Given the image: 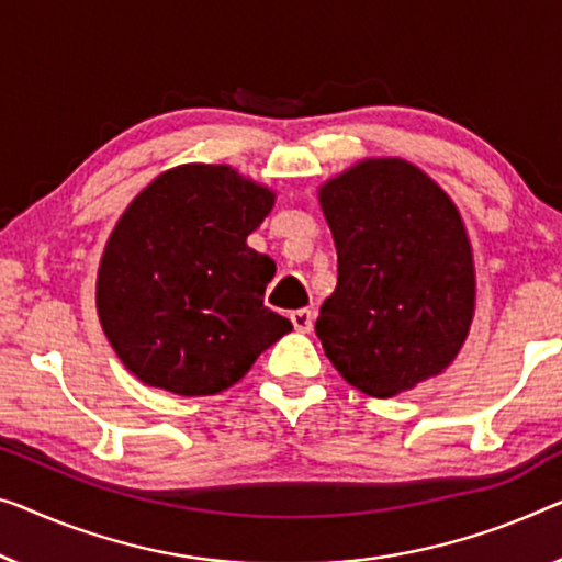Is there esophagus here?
Wrapping results in <instances>:
<instances>
[{
	"label": "esophagus",
	"mask_w": 562,
	"mask_h": 562,
	"mask_svg": "<svg viewBox=\"0 0 562 562\" xmlns=\"http://www.w3.org/2000/svg\"><path fill=\"white\" fill-rule=\"evenodd\" d=\"M290 321H292V325H295V330L310 333V330H313V323H315V313H313V310H307V307L292 310Z\"/></svg>",
	"instance_id": "obj_1"
}]
</instances>
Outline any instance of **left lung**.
I'll list each match as a JSON object with an SVG mask.
<instances>
[{
	"label": "left lung",
	"mask_w": 562,
	"mask_h": 562,
	"mask_svg": "<svg viewBox=\"0 0 562 562\" xmlns=\"http://www.w3.org/2000/svg\"><path fill=\"white\" fill-rule=\"evenodd\" d=\"M338 284L315 333L350 386L391 398L439 375L474 317V257L459 209L404 158H366L325 181Z\"/></svg>",
	"instance_id": "obj_1"
}]
</instances>
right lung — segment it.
Returning a JSON list of instances; mask_svg holds the SVG:
<instances>
[{
    "mask_svg": "<svg viewBox=\"0 0 562 562\" xmlns=\"http://www.w3.org/2000/svg\"><path fill=\"white\" fill-rule=\"evenodd\" d=\"M272 206L274 191L214 164L176 166L131 201L100 259L95 305L138 381L214 396L292 330L262 300L274 262L247 245Z\"/></svg>",
    "mask_w": 562,
    "mask_h": 562,
    "instance_id": "add662e5",
    "label": "right lung"
}]
</instances>
